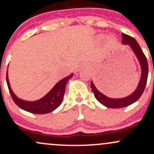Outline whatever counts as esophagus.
<instances>
[{"instance_id": "1", "label": "esophagus", "mask_w": 154, "mask_h": 154, "mask_svg": "<svg viewBox=\"0 0 154 154\" xmlns=\"http://www.w3.org/2000/svg\"><path fill=\"white\" fill-rule=\"evenodd\" d=\"M84 67H85V66H82L79 67V68H78V69H77V72L80 71V70H81V69H82V68H84Z\"/></svg>"}]
</instances>
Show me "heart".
Returning <instances> with one entry per match:
<instances>
[{
	"instance_id": "obj_1",
	"label": "heart",
	"mask_w": 154,
	"mask_h": 154,
	"mask_svg": "<svg viewBox=\"0 0 154 154\" xmlns=\"http://www.w3.org/2000/svg\"><path fill=\"white\" fill-rule=\"evenodd\" d=\"M112 38V39H114V38Z\"/></svg>"
}]
</instances>
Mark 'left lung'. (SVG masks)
Wrapping results in <instances>:
<instances>
[{
  "instance_id": "1",
  "label": "left lung",
  "mask_w": 154,
  "mask_h": 154,
  "mask_svg": "<svg viewBox=\"0 0 154 154\" xmlns=\"http://www.w3.org/2000/svg\"><path fill=\"white\" fill-rule=\"evenodd\" d=\"M122 45H128L133 52V54H135L136 59L138 61L140 66V78L137 88L131 94L128 96L123 97V98H109L106 95L103 94L101 92L97 89L93 81H91V87L92 88V91L94 93L95 98L106 107L111 108V109H119V108L128 106L132 103H135L136 100H138L146 88L148 75L147 59H146V57L145 56L141 48L140 47L139 44L136 41L135 39L132 37L124 34V33H122Z\"/></svg>"
}]
</instances>
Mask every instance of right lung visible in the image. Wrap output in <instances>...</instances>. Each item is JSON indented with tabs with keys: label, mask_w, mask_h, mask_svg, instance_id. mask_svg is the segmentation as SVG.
I'll return each instance as SVG.
<instances>
[{
	"label": "right lung",
	"mask_w": 154,
	"mask_h": 154,
	"mask_svg": "<svg viewBox=\"0 0 154 154\" xmlns=\"http://www.w3.org/2000/svg\"><path fill=\"white\" fill-rule=\"evenodd\" d=\"M73 75L74 74L72 73L71 75L61 79L43 98L34 101L22 100L14 94L11 88L9 80H8V70L6 72V82L12 99L19 108L32 114H44L54 111L61 105L64 95L66 83L72 78Z\"/></svg>",
	"instance_id": "1"
}]
</instances>
